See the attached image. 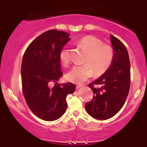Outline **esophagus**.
<instances>
[{
	"label": "esophagus",
	"instance_id": "1",
	"mask_svg": "<svg viewBox=\"0 0 147 147\" xmlns=\"http://www.w3.org/2000/svg\"><path fill=\"white\" fill-rule=\"evenodd\" d=\"M83 87V85H80V84H78V85L76 86V89H80V88H81Z\"/></svg>",
	"mask_w": 147,
	"mask_h": 147
}]
</instances>
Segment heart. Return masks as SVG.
Returning <instances> with one entry per match:
<instances>
[{
    "mask_svg": "<svg viewBox=\"0 0 147 147\" xmlns=\"http://www.w3.org/2000/svg\"><path fill=\"white\" fill-rule=\"evenodd\" d=\"M80 47L87 52L84 63L82 65H76L66 74L68 81L76 84H82L92 76L94 74L99 76L107 71L114 59V51L109 45L94 36L88 35L82 38L78 42ZM60 60L63 65L69 63V51L64 49L60 53Z\"/></svg>",
    "mask_w": 147,
    "mask_h": 147,
    "instance_id": "heart-1",
    "label": "heart"
}]
</instances>
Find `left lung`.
<instances>
[{
	"mask_svg": "<svg viewBox=\"0 0 147 147\" xmlns=\"http://www.w3.org/2000/svg\"><path fill=\"white\" fill-rule=\"evenodd\" d=\"M114 59L107 71L89 84L92 100L85 104L86 111L98 120L112 118L119 112L127 98L130 84V63L125 45L110 35ZM97 84L99 87H94Z\"/></svg>",
	"mask_w": 147,
	"mask_h": 147,
	"instance_id": "8db88e82",
	"label": "left lung"
}]
</instances>
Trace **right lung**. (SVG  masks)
<instances>
[{
  "instance_id": "1",
  "label": "right lung",
  "mask_w": 147,
  "mask_h": 147,
  "mask_svg": "<svg viewBox=\"0 0 147 147\" xmlns=\"http://www.w3.org/2000/svg\"><path fill=\"white\" fill-rule=\"evenodd\" d=\"M71 38L65 31H45L28 46L21 64L24 97L32 112L45 121L59 119L65 113L66 97L76 90L74 84H58L63 76L60 53ZM56 85L50 88V83Z\"/></svg>"
}]
</instances>
